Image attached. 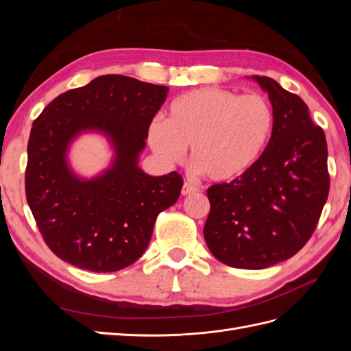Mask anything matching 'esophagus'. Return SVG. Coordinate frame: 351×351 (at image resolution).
<instances>
[{
	"mask_svg": "<svg viewBox=\"0 0 351 351\" xmlns=\"http://www.w3.org/2000/svg\"><path fill=\"white\" fill-rule=\"evenodd\" d=\"M197 190V187L196 186H193V184H190V183H184L183 184V189H182V195L183 196H187V195H192V193H195Z\"/></svg>",
	"mask_w": 351,
	"mask_h": 351,
	"instance_id": "esophagus-1",
	"label": "esophagus"
}]
</instances>
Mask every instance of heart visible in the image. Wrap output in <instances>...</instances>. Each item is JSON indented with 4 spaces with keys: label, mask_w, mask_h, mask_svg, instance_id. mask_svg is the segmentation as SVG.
Here are the masks:
<instances>
[{
    "label": "heart",
    "mask_w": 351,
    "mask_h": 351,
    "mask_svg": "<svg viewBox=\"0 0 351 351\" xmlns=\"http://www.w3.org/2000/svg\"><path fill=\"white\" fill-rule=\"evenodd\" d=\"M274 110L261 93L237 95L202 88L177 98L168 120L154 119L147 129L152 151L167 164L190 162L212 182H230L258 162L274 132Z\"/></svg>",
    "instance_id": "1"
}]
</instances>
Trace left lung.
<instances>
[{
    "label": "left lung",
    "instance_id": "obj_1",
    "mask_svg": "<svg viewBox=\"0 0 351 351\" xmlns=\"http://www.w3.org/2000/svg\"><path fill=\"white\" fill-rule=\"evenodd\" d=\"M253 80L274 110L271 141L247 173L208 189V247L232 268L263 269L290 259L313 234L329 192L325 133L297 95L267 76Z\"/></svg>",
    "mask_w": 351,
    "mask_h": 351
}]
</instances>
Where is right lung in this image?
Here are the masks:
<instances>
[{
	"label": "right lung",
	"mask_w": 351,
	"mask_h": 351,
	"mask_svg": "<svg viewBox=\"0 0 351 351\" xmlns=\"http://www.w3.org/2000/svg\"><path fill=\"white\" fill-rule=\"evenodd\" d=\"M167 93V86L107 74L58 95L34 121L26 199L60 259L92 272H114L145 253L156 217L176 204L183 187L176 171L154 177L137 165ZM83 131H101L116 152L112 167L90 180L79 179L66 164L68 146Z\"/></svg>",
	"instance_id": "obj_1"
}]
</instances>
